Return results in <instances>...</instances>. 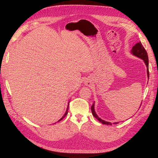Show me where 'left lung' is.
I'll use <instances>...</instances> for the list:
<instances>
[{"mask_svg":"<svg viewBox=\"0 0 158 158\" xmlns=\"http://www.w3.org/2000/svg\"><path fill=\"white\" fill-rule=\"evenodd\" d=\"M131 52L134 55L139 58L142 59V60H144V63L147 66V73H148V77H149V69H148V53L146 51V49H144V47H143L142 43L140 41L139 43H138L135 46L132 47V49L131 50ZM91 110H92V114L94 115V117L97 118L98 120L101 122L103 125H111L112 123H109V122H107L105 121L102 119L100 118L98 115L97 114L95 113V111H94V103L92 105V106L91 107ZM118 123H114L113 124H117Z\"/></svg>","mask_w":158,"mask_h":158,"instance_id":"left-lung-1","label":"left lung"}]
</instances>
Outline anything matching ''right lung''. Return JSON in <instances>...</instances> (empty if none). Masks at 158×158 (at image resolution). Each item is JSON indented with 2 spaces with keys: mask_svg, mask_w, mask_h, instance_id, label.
<instances>
[{
  "mask_svg": "<svg viewBox=\"0 0 158 158\" xmlns=\"http://www.w3.org/2000/svg\"><path fill=\"white\" fill-rule=\"evenodd\" d=\"M69 105H68V107H67V109H66V113H64V115H63V117H62L60 119V120L59 121H60L61 120H62V119H63L66 116V114H67V113H68V110H69Z\"/></svg>",
  "mask_w": 158,
  "mask_h": 158,
  "instance_id": "add662e5",
  "label": "right lung"
}]
</instances>
